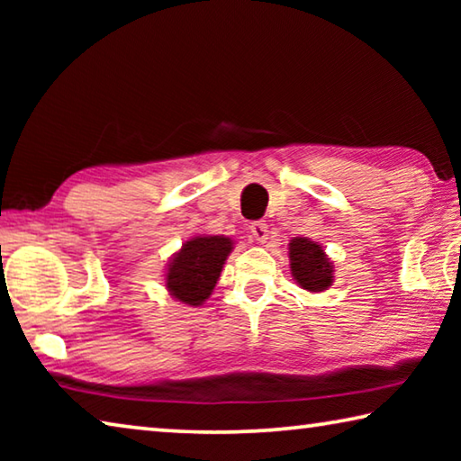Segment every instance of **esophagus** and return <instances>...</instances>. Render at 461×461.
<instances>
[{
  "label": "esophagus",
  "mask_w": 461,
  "mask_h": 461,
  "mask_svg": "<svg viewBox=\"0 0 461 461\" xmlns=\"http://www.w3.org/2000/svg\"><path fill=\"white\" fill-rule=\"evenodd\" d=\"M249 233H252V238L258 241V244H264V241L268 240V225L264 221H254L249 225Z\"/></svg>",
  "instance_id": "esophagus-1"
}]
</instances>
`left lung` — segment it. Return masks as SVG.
Here are the masks:
<instances>
[{
    "instance_id": "1",
    "label": "left lung",
    "mask_w": 461,
    "mask_h": 461,
    "mask_svg": "<svg viewBox=\"0 0 461 461\" xmlns=\"http://www.w3.org/2000/svg\"><path fill=\"white\" fill-rule=\"evenodd\" d=\"M291 270L301 288L311 293L327 291L333 283V262L327 258L323 248L309 238H294L288 244Z\"/></svg>"
}]
</instances>
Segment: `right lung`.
Here are the masks:
<instances>
[{"label": "right lung", "instance_id": "add662e5", "mask_svg": "<svg viewBox=\"0 0 461 461\" xmlns=\"http://www.w3.org/2000/svg\"><path fill=\"white\" fill-rule=\"evenodd\" d=\"M233 248L223 236H203L185 241L181 252L168 264L167 288L185 305L199 307L209 299Z\"/></svg>", "mask_w": 461, "mask_h": 461}]
</instances>
